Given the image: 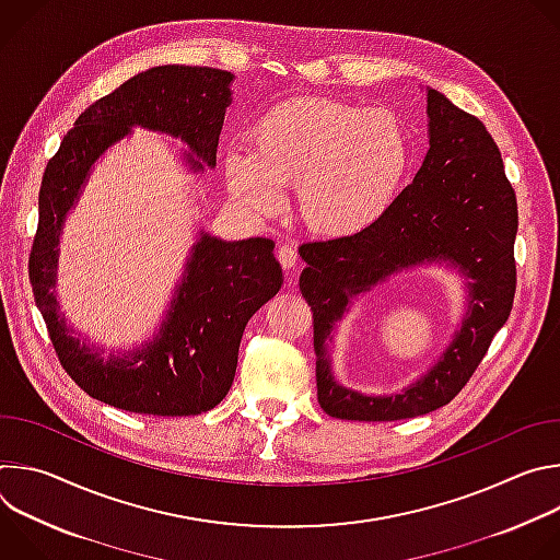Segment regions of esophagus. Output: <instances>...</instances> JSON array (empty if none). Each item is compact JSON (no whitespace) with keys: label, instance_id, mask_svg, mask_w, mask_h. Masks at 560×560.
<instances>
[{"label":"esophagus","instance_id":"esophagus-1","mask_svg":"<svg viewBox=\"0 0 560 560\" xmlns=\"http://www.w3.org/2000/svg\"><path fill=\"white\" fill-rule=\"evenodd\" d=\"M277 259H279V264L283 266V270H294L299 255H296V250H294L292 246H279Z\"/></svg>","mask_w":560,"mask_h":560}]
</instances>
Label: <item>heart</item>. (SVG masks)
<instances>
[{"label":"heart","instance_id":"obj_1","mask_svg":"<svg viewBox=\"0 0 560 560\" xmlns=\"http://www.w3.org/2000/svg\"><path fill=\"white\" fill-rule=\"evenodd\" d=\"M410 154L408 128L392 110L296 97L255 121L250 150H230L223 173L232 197L257 214L275 212L283 188L296 186L307 230L352 236L392 208Z\"/></svg>","mask_w":560,"mask_h":560}]
</instances>
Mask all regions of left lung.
Masks as SVG:
<instances>
[{
  "label": "left lung",
  "mask_w": 560,
  "mask_h": 560,
  "mask_svg": "<svg viewBox=\"0 0 560 560\" xmlns=\"http://www.w3.org/2000/svg\"><path fill=\"white\" fill-rule=\"evenodd\" d=\"M430 150L415 182L368 230L307 242L299 279L312 310L316 396L326 415L346 421H398L447 406L483 361L508 322L516 264V195L483 121L428 89ZM447 260L468 279V312L453 343L404 393L370 397L331 374L329 335L351 299L406 267Z\"/></svg>",
  "instance_id": "left-lung-1"
}]
</instances>
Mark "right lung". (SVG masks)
<instances>
[{
  "label": "right lung",
  "instance_id": "obj_1",
  "mask_svg": "<svg viewBox=\"0 0 560 560\" xmlns=\"http://www.w3.org/2000/svg\"><path fill=\"white\" fill-rule=\"evenodd\" d=\"M232 79L206 66L148 68L79 115L44 171L28 259L35 303L68 376L113 408L154 417L212 410L232 385L246 324L283 283L272 238L221 242L201 230L162 328L139 350L108 359L74 337L52 292L66 214L97 159L139 126L179 137L198 156L186 152L192 173H203V163L214 168Z\"/></svg>",
  "mask_w": 560,
  "mask_h": 560
}]
</instances>
